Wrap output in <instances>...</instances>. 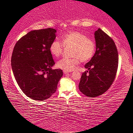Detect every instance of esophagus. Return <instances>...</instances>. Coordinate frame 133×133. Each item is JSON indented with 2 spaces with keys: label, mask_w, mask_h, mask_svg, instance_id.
<instances>
[{
  "label": "esophagus",
  "mask_w": 133,
  "mask_h": 133,
  "mask_svg": "<svg viewBox=\"0 0 133 133\" xmlns=\"http://www.w3.org/2000/svg\"><path fill=\"white\" fill-rule=\"evenodd\" d=\"M63 73H64V74H68V73H70V72H69V71H68L63 70Z\"/></svg>",
  "instance_id": "1"
}]
</instances>
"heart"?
<instances>
[{"label":"heart","instance_id":"1","mask_svg":"<svg viewBox=\"0 0 133 133\" xmlns=\"http://www.w3.org/2000/svg\"><path fill=\"white\" fill-rule=\"evenodd\" d=\"M64 47L72 46V58L64 57L58 60L57 67L63 70L71 71L82 62H87L93 57L96 52V44L93 39L87 37L79 31H69L62 38V43L55 40L50 46V51L55 57L62 55Z\"/></svg>","mask_w":133,"mask_h":133}]
</instances>
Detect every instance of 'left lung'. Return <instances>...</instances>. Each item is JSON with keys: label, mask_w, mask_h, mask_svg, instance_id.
I'll list each match as a JSON object with an SVG mask.
<instances>
[{"label": "left lung", "mask_w": 133, "mask_h": 133, "mask_svg": "<svg viewBox=\"0 0 133 133\" xmlns=\"http://www.w3.org/2000/svg\"><path fill=\"white\" fill-rule=\"evenodd\" d=\"M96 50L85 64L88 70L82 73L78 84L80 91L89 97L104 93L115 79L118 64V55L115 43L100 29L94 33Z\"/></svg>", "instance_id": "left-lung-1"}]
</instances>
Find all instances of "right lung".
I'll use <instances>...</instances> for the list:
<instances>
[{
  "mask_svg": "<svg viewBox=\"0 0 133 133\" xmlns=\"http://www.w3.org/2000/svg\"><path fill=\"white\" fill-rule=\"evenodd\" d=\"M56 33L52 28L32 30L18 40L13 49V75L22 91L33 100L50 98L63 76L61 69H51L55 63L50 46Z\"/></svg>",
  "mask_w": 133,
  "mask_h": 133,
  "instance_id": "add662e5",
  "label": "right lung"
}]
</instances>
